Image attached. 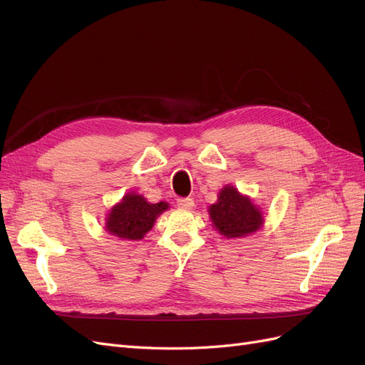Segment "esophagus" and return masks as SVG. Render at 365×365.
Segmentation results:
<instances>
[{"label":"esophagus","instance_id":"esophagus-1","mask_svg":"<svg viewBox=\"0 0 365 365\" xmlns=\"http://www.w3.org/2000/svg\"><path fill=\"white\" fill-rule=\"evenodd\" d=\"M176 205H178L180 208H192L195 205L192 197H178L176 200Z\"/></svg>","mask_w":365,"mask_h":365}]
</instances>
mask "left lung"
Returning <instances> with one entry per match:
<instances>
[{"label": "left lung", "instance_id": "1", "mask_svg": "<svg viewBox=\"0 0 365 365\" xmlns=\"http://www.w3.org/2000/svg\"><path fill=\"white\" fill-rule=\"evenodd\" d=\"M208 213L219 233L225 237L248 236L263 224L260 210L231 185L220 190L217 202L208 208Z\"/></svg>", "mask_w": 365, "mask_h": 365}]
</instances>
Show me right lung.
I'll return each mask as SVG.
<instances>
[{
  "label": "right lung",
  "mask_w": 365,
  "mask_h": 365,
  "mask_svg": "<svg viewBox=\"0 0 365 365\" xmlns=\"http://www.w3.org/2000/svg\"><path fill=\"white\" fill-rule=\"evenodd\" d=\"M168 208V202L149 204L141 195L128 193L108 215L106 230L121 239L140 240L153 227L157 216Z\"/></svg>",
  "instance_id": "add662e5"
}]
</instances>
